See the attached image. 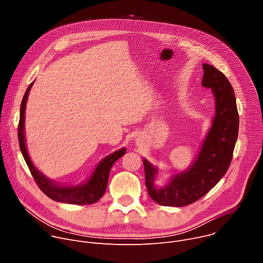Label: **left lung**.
<instances>
[{"mask_svg":"<svg viewBox=\"0 0 263 263\" xmlns=\"http://www.w3.org/2000/svg\"><path fill=\"white\" fill-rule=\"evenodd\" d=\"M202 85L211 88L215 97V117L203 142L197 160L184 173L156 189L157 168L143 159L148 196L162 206L184 207L204 197L227 173L238 136L239 117L234 90L224 74L210 64H203Z\"/></svg>","mask_w":263,"mask_h":263,"instance_id":"8db88e82","label":"left lung"}]
</instances>
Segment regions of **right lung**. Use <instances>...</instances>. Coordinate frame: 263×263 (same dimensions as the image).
<instances>
[{"label":"right lung","mask_w":263,"mask_h":263,"mask_svg":"<svg viewBox=\"0 0 263 263\" xmlns=\"http://www.w3.org/2000/svg\"><path fill=\"white\" fill-rule=\"evenodd\" d=\"M32 85H33V82L29 85V87L27 88L24 95L22 105H21L20 122H18V128H17V132H18L17 136H18V143H20L21 151L31 172L32 177L34 178L36 184L39 185L41 191L50 199L56 202L77 204V205H89L98 202L105 194L107 183H108V176L112 165H114V163L126 153V148L123 147L119 149V151L115 152L114 154H111L107 156L105 159H103L97 166L90 179L82 185L60 186L53 183L51 180L46 178L41 172L37 171L36 167L33 165L27 153V148L25 144V136H24L25 110H26L28 95Z\"/></svg>","instance_id":"1"}]
</instances>
